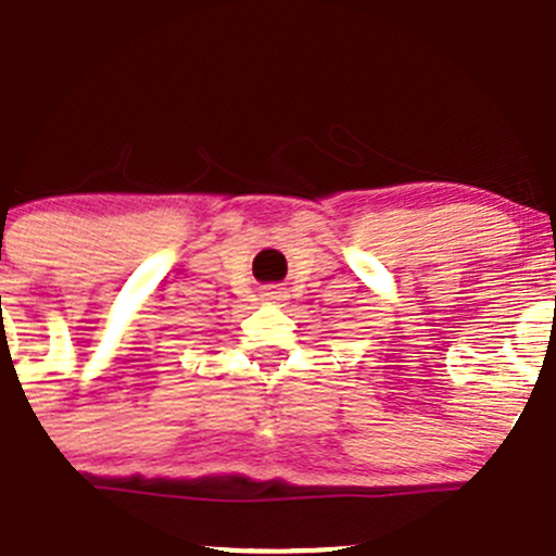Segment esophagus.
Listing matches in <instances>:
<instances>
[{
	"label": "esophagus",
	"mask_w": 556,
	"mask_h": 556,
	"mask_svg": "<svg viewBox=\"0 0 556 556\" xmlns=\"http://www.w3.org/2000/svg\"><path fill=\"white\" fill-rule=\"evenodd\" d=\"M261 298L266 303H285V301H288V293H285V288H277V285H271V288H263Z\"/></svg>",
	"instance_id": "esophagus-1"
}]
</instances>
